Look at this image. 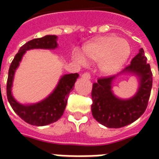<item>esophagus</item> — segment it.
I'll return each instance as SVG.
<instances>
[{
    "mask_svg": "<svg viewBox=\"0 0 159 159\" xmlns=\"http://www.w3.org/2000/svg\"><path fill=\"white\" fill-rule=\"evenodd\" d=\"M82 77L85 79H90L91 78V74H90V72H84L83 74L82 75Z\"/></svg>",
    "mask_w": 159,
    "mask_h": 159,
    "instance_id": "obj_1",
    "label": "esophagus"
}]
</instances>
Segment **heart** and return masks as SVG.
I'll list each match as a JSON object with an SVG mask.
<instances>
[{"label":"heart","instance_id":"heart-1","mask_svg":"<svg viewBox=\"0 0 159 159\" xmlns=\"http://www.w3.org/2000/svg\"><path fill=\"white\" fill-rule=\"evenodd\" d=\"M129 54V47L127 42L113 36L97 39L82 48V55L77 51L72 53V58L81 64L85 59L100 61L99 67L102 72L111 74L116 72L125 62Z\"/></svg>","mask_w":159,"mask_h":159}]
</instances>
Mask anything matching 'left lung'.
I'll list each match as a JSON object with an SVG mask.
<instances>
[{"mask_svg": "<svg viewBox=\"0 0 159 159\" xmlns=\"http://www.w3.org/2000/svg\"><path fill=\"white\" fill-rule=\"evenodd\" d=\"M122 72H133L140 81L138 92L131 99L120 100L113 95L111 83L116 76L100 77L92 85V116L108 128H121L133 123L144 113L150 97L153 73L143 48Z\"/></svg>", "mask_w": 159, "mask_h": 159, "instance_id": "1", "label": "left lung"}]
</instances>
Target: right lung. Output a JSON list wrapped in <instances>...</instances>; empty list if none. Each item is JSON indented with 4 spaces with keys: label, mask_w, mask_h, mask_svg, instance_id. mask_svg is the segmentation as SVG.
<instances>
[{
    "label": "right lung",
    "mask_w": 159,
    "mask_h": 159,
    "mask_svg": "<svg viewBox=\"0 0 159 159\" xmlns=\"http://www.w3.org/2000/svg\"><path fill=\"white\" fill-rule=\"evenodd\" d=\"M57 36L46 35L43 38L34 39L20 47L16 54L9 68L8 78L6 83V95L8 102L14 111L23 120L30 125L43 126L53 123L61 118L64 112L69 93L73 90L74 83L78 77V73H70L62 76L53 92L45 100L37 104L24 106L16 102L11 95V86L15 71L18 67L22 56L26 50L33 48H57Z\"/></svg>",
    "instance_id": "1"
}]
</instances>
